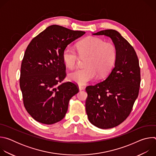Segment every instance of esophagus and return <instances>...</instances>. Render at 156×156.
I'll return each mask as SVG.
<instances>
[{
  "label": "esophagus",
  "instance_id": "34e87169",
  "mask_svg": "<svg viewBox=\"0 0 156 156\" xmlns=\"http://www.w3.org/2000/svg\"><path fill=\"white\" fill-rule=\"evenodd\" d=\"M78 87H79V90H80V91H81V90H84V86H83L82 85H81V84H78Z\"/></svg>",
  "mask_w": 156,
  "mask_h": 156
}]
</instances>
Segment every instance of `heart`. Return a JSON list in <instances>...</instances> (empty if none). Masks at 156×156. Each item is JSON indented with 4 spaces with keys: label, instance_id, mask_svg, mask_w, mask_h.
<instances>
[{
    "label": "heart",
    "instance_id": "b5f03b06",
    "mask_svg": "<svg viewBox=\"0 0 156 156\" xmlns=\"http://www.w3.org/2000/svg\"><path fill=\"white\" fill-rule=\"evenodd\" d=\"M77 51L85 60L86 67L79 69L69 75L70 80L80 84H84L100 77L107 75L112 70L117 58V49L113 44L105 43L98 37H89L77 44ZM64 63L70 69H75L79 57L76 51L66 47L62 54Z\"/></svg>",
    "mask_w": 156,
    "mask_h": 156
}]
</instances>
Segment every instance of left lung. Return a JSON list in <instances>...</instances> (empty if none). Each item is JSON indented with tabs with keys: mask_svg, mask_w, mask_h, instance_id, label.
Wrapping results in <instances>:
<instances>
[{
	"mask_svg": "<svg viewBox=\"0 0 156 156\" xmlns=\"http://www.w3.org/2000/svg\"><path fill=\"white\" fill-rule=\"evenodd\" d=\"M93 35L109 37L117 49L115 66L108 77L86 87L89 120L99 128L108 129L122 123L130 114L139 94L140 67L134 48L118 31L106 30Z\"/></svg>",
	"mask_w": 156,
	"mask_h": 156,
	"instance_id": "obj_1",
	"label": "left lung"
}]
</instances>
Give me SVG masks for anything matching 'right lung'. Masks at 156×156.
<instances>
[{"mask_svg": "<svg viewBox=\"0 0 156 156\" xmlns=\"http://www.w3.org/2000/svg\"><path fill=\"white\" fill-rule=\"evenodd\" d=\"M84 34L51 25L28 46L21 62L20 86L24 106L37 122L51 125L62 120L70 99L79 91L74 83H59L66 76L64 49Z\"/></svg>", "mask_w": 156, "mask_h": 156, "instance_id": "obj_1", "label": "right lung"}]
</instances>
